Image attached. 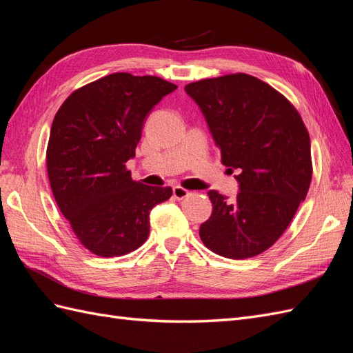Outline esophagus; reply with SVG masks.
Here are the masks:
<instances>
[{
  "label": "esophagus",
  "mask_w": 353,
  "mask_h": 353,
  "mask_svg": "<svg viewBox=\"0 0 353 353\" xmlns=\"http://www.w3.org/2000/svg\"><path fill=\"white\" fill-rule=\"evenodd\" d=\"M172 193H174V197H175L176 200H183V199L188 197V194H190V191H188V190H185V188H183V187H179V185H176V187H174V190H172Z\"/></svg>",
  "instance_id": "34e87169"
}]
</instances>
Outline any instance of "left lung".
Segmentation results:
<instances>
[{
	"mask_svg": "<svg viewBox=\"0 0 353 353\" xmlns=\"http://www.w3.org/2000/svg\"><path fill=\"white\" fill-rule=\"evenodd\" d=\"M185 92L205 114L222 163L240 172L234 200L216 190L208 193L213 210L200 239L223 258H253L283 236L307 194L306 126L281 92L248 73L191 82Z\"/></svg>",
	"mask_w": 353,
	"mask_h": 353,
	"instance_id": "left-lung-1",
	"label": "left lung"
}]
</instances>
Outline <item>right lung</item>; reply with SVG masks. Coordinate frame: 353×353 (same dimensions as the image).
<instances>
[{"label": "right lung", "mask_w": 353, "mask_h": 353, "mask_svg": "<svg viewBox=\"0 0 353 353\" xmlns=\"http://www.w3.org/2000/svg\"><path fill=\"white\" fill-rule=\"evenodd\" d=\"M176 90L157 77L112 73L73 91L51 125L47 172L74 236L91 253L112 258L137 250L150 232V210L170 187L137 183L126 169L147 114Z\"/></svg>", "instance_id": "1"}]
</instances>
